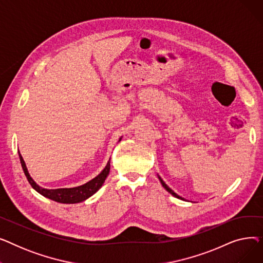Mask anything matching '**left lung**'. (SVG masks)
I'll list each match as a JSON object with an SVG mask.
<instances>
[{"mask_svg":"<svg viewBox=\"0 0 263 263\" xmlns=\"http://www.w3.org/2000/svg\"><path fill=\"white\" fill-rule=\"evenodd\" d=\"M158 178H159V180H160L161 184L163 185V187H164L165 190H166V191H167L168 193H171V194H172L173 196H175L176 198H179V199H181V200H185V199H184V198H182L181 196H179V195L177 194V193H175V192H174V191H173V190H172V189H171V187H170V186H168V185H167L166 183H165V182L163 181V179H162V178H161V177H160L159 175H158Z\"/></svg>","mask_w":263,"mask_h":263,"instance_id":"obj_1","label":"left lung"}]
</instances>
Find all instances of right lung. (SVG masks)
<instances>
[{
    "label": "right lung",
    "mask_w": 263,
    "mask_h": 263,
    "mask_svg": "<svg viewBox=\"0 0 263 263\" xmlns=\"http://www.w3.org/2000/svg\"><path fill=\"white\" fill-rule=\"evenodd\" d=\"M122 139V136L119 137L118 142H120ZM19 154V158H20V163H21V166L22 170L24 172V175L26 176L27 181L30 182V184L32 185V187L38 192L40 195H43L51 200H54L57 202H61V203H78V202H82L86 200L87 198H89L90 196H92L95 193L98 191L104 183L106 177L108 176L109 173V168H110V164L108 160V162L106 163V166L103 168V171L97 176L93 179H91L90 181L76 186V187H64V189H45L43 186L38 185L35 181L34 179L31 177L29 170L26 167V164L20 154V151H18Z\"/></svg>",
    "instance_id": "right-lung-1"
}]
</instances>
